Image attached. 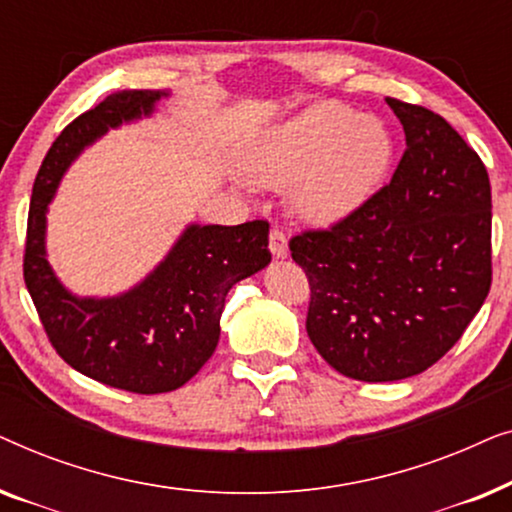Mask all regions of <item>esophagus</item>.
Returning a JSON list of instances; mask_svg holds the SVG:
<instances>
[{"label":"esophagus","mask_w":512,"mask_h":512,"mask_svg":"<svg viewBox=\"0 0 512 512\" xmlns=\"http://www.w3.org/2000/svg\"><path fill=\"white\" fill-rule=\"evenodd\" d=\"M270 251L275 258H286L289 256V240L282 230H272L270 233Z\"/></svg>","instance_id":"34e87169"}]
</instances>
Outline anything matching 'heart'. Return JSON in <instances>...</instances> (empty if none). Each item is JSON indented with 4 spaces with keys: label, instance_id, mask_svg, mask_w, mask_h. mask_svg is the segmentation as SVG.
<instances>
[{
    "label": "heart",
    "instance_id": "1",
    "mask_svg": "<svg viewBox=\"0 0 512 512\" xmlns=\"http://www.w3.org/2000/svg\"><path fill=\"white\" fill-rule=\"evenodd\" d=\"M394 153V132L382 118L321 100L261 132L244 153V172L258 186L291 188L303 221L333 226L373 198Z\"/></svg>",
    "mask_w": 512,
    "mask_h": 512
}]
</instances>
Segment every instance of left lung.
Here are the masks:
<instances>
[{"label": "left lung", "instance_id": "left-lung-1", "mask_svg": "<svg viewBox=\"0 0 512 512\" xmlns=\"http://www.w3.org/2000/svg\"><path fill=\"white\" fill-rule=\"evenodd\" d=\"M405 153L391 184L331 230L291 240L307 335L352 380L396 382L450 352L492 284V186L443 116L387 97Z\"/></svg>", "mask_w": 512, "mask_h": 512}]
</instances>
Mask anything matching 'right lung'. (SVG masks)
Wrapping results in <instances>:
<instances>
[{
    "label": "right lung",
    "mask_w": 512,
    "mask_h": 512,
    "mask_svg": "<svg viewBox=\"0 0 512 512\" xmlns=\"http://www.w3.org/2000/svg\"><path fill=\"white\" fill-rule=\"evenodd\" d=\"M170 90H121L69 123L34 179L25 284L53 347L74 370L132 394L179 389L219 345L228 291L272 261L270 226L188 223L156 268L114 296H76L48 261V207L69 167L109 130L151 118Z\"/></svg>",
    "instance_id": "1"
}]
</instances>
